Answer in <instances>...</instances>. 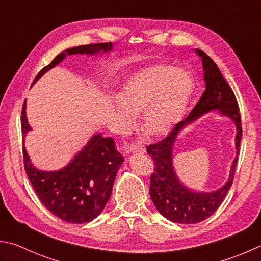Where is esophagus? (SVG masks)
Listing matches in <instances>:
<instances>
[{"instance_id": "obj_1", "label": "esophagus", "mask_w": 261, "mask_h": 261, "mask_svg": "<svg viewBox=\"0 0 261 261\" xmlns=\"http://www.w3.org/2000/svg\"><path fill=\"white\" fill-rule=\"evenodd\" d=\"M129 148L132 152H136V154H145L146 152L145 146L139 144V142H138V144H131Z\"/></svg>"}]
</instances>
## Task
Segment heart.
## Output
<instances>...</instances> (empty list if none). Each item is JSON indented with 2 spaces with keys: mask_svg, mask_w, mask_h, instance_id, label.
Returning a JSON list of instances; mask_svg holds the SVG:
<instances>
[{
  "mask_svg": "<svg viewBox=\"0 0 261 261\" xmlns=\"http://www.w3.org/2000/svg\"><path fill=\"white\" fill-rule=\"evenodd\" d=\"M195 90V81L187 70L170 65L148 66L131 75L116 101L119 132L135 123L134 113H141V129L147 136H164L185 114Z\"/></svg>",
  "mask_w": 261,
  "mask_h": 261,
  "instance_id": "heart-1",
  "label": "heart"
}]
</instances>
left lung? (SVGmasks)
Listing matches in <instances>:
<instances>
[{
	"label": "left lung",
	"instance_id": "obj_1",
	"mask_svg": "<svg viewBox=\"0 0 261 261\" xmlns=\"http://www.w3.org/2000/svg\"><path fill=\"white\" fill-rule=\"evenodd\" d=\"M196 52L202 61L203 79L206 83L205 91L190 114L178 122L165 139L147 147V154L155 161V170L150 176L151 200L163 216L178 224L200 223L212 216L221 206L233 183L240 152V141L242 138L241 115L236 95L223 78L216 63L202 50L197 48ZM216 109L236 123L237 157L232 163L230 177L225 185L213 193H196L183 186L176 176L172 166V148L177 135L183 127L199 116Z\"/></svg>",
	"mask_w": 261,
	"mask_h": 261
}]
</instances>
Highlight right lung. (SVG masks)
I'll return each mask as SVG.
<instances>
[{"mask_svg":"<svg viewBox=\"0 0 261 261\" xmlns=\"http://www.w3.org/2000/svg\"><path fill=\"white\" fill-rule=\"evenodd\" d=\"M112 43H97L65 49L39 71L33 85L44 73L65 59L66 55L109 53ZM24 170L39 200L48 211L64 222H91L103 212L112 195L116 173L124 158L117 151L112 138L96 134L68 165L58 171L37 170L30 162L24 137L30 127L25 115V100L21 112Z\"/></svg>","mask_w":261,"mask_h":261,"instance_id":"add662e5","label":"right lung"}]
</instances>
